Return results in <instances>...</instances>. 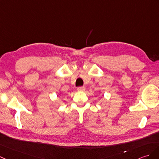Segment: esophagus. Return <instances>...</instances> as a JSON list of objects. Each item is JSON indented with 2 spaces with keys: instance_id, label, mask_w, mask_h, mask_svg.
<instances>
[{
  "instance_id": "34e87169",
  "label": "esophagus",
  "mask_w": 159,
  "mask_h": 159,
  "mask_svg": "<svg viewBox=\"0 0 159 159\" xmlns=\"http://www.w3.org/2000/svg\"><path fill=\"white\" fill-rule=\"evenodd\" d=\"M77 90H78L79 91H84V90H85V87H79L78 88H77Z\"/></svg>"
}]
</instances>
